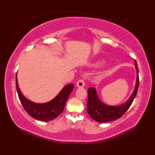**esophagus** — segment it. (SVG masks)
Wrapping results in <instances>:
<instances>
[{
  "label": "esophagus",
  "mask_w": 155,
  "mask_h": 155,
  "mask_svg": "<svg viewBox=\"0 0 155 155\" xmlns=\"http://www.w3.org/2000/svg\"><path fill=\"white\" fill-rule=\"evenodd\" d=\"M84 85H85V83H84V80H83V79H80L77 82V86L78 87H79V88L84 87Z\"/></svg>",
  "instance_id": "34e87169"
}]
</instances>
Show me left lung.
Instances as JSON below:
<instances>
[{
    "mask_svg": "<svg viewBox=\"0 0 155 155\" xmlns=\"http://www.w3.org/2000/svg\"><path fill=\"white\" fill-rule=\"evenodd\" d=\"M134 64L137 70L136 86L132 95L125 103L119 106H108L103 103L99 100L94 88L90 87L88 88L87 110L90 117L98 123H107L117 120L123 116L130 108L137 94L139 86V69L136 61H134Z\"/></svg>",
    "mask_w": 155,
    "mask_h": 155,
    "instance_id": "8db88e82",
    "label": "left lung"
}]
</instances>
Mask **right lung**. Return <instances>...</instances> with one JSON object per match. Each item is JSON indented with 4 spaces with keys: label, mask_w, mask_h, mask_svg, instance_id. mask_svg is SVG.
I'll list each match as a JSON object with an SVG mask.
<instances>
[{
    "label": "right lung",
    "mask_w": 155,
    "mask_h": 155,
    "mask_svg": "<svg viewBox=\"0 0 155 155\" xmlns=\"http://www.w3.org/2000/svg\"><path fill=\"white\" fill-rule=\"evenodd\" d=\"M16 88L23 108L32 118L41 121H49L59 116L63 111L68 97L74 88L73 84L66 85L54 99L46 103H35L25 97L20 91L16 77Z\"/></svg>",
    "instance_id": "obj_1"
}]
</instances>
